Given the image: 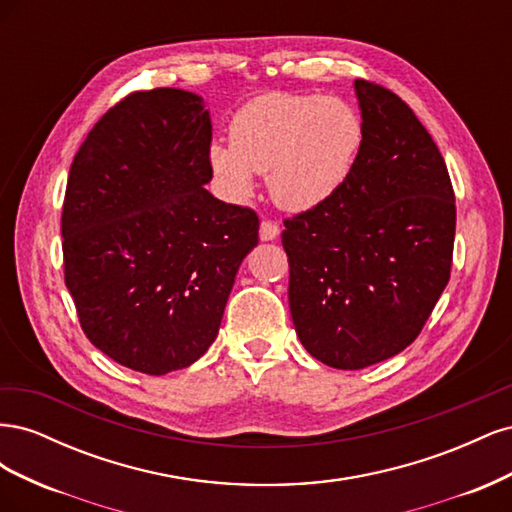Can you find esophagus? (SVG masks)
Here are the masks:
<instances>
[{
	"label": "esophagus",
	"instance_id": "34e87169",
	"mask_svg": "<svg viewBox=\"0 0 512 512\" xmlns=\"http://www.w3.org/2000/svg\"><path fill=\"white\" fill-rule=\"evenodd\" d=\"M277 237H280V226H277V222L262 220L260 222V239L262 241H273Z\"/></svg>",
	"mask_w": 512,
	"mask_h": 512
}]
</instances>
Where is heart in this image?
<instances>
[{
    "mask_svg": "<svg viewBox=\"0 0 512 512\" xmlns=\"http://www.w3.org/2000/svg\"><path fill=\"white\" fill-rule=\"evenodd\" d=\"M363 138V119L344 100L267 94L237 111L230 121V143H213L209 160L235 198L252 192L254 173H269L275 203L305 211L346 183Z\"/></svg>",
    "mask_w": 512,
    "mask_h": 512,
    "instance_id": "b5f03b06",
    "label": "heart"
}]
</instances>
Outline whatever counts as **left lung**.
<instances>
[{
	"label": "left lung",
	"mask_w": 512,
	"mask_h": 512,
	"mask_svg": "<svg viewBox=\"0 0 512 512\" xmlns=\"http://www.w3.org/2000/svg\"><path fill=\"white\" fill-rule=\"evenodd\" d=\"M354 89L365 138L350 177L282 232L294 329L335 369L414 342L451 277L457 220L442 153L412 108L378 83Z\"/></svg>",
	"instance_id": "left-lung-1"
}]
</instances>
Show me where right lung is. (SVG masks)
Returning <instances> with one entry per match:
<instances>
[{"label": "right lung", "instance_id": "right-lung-1", "mask_svg": "<svg viewBox=\"0 0 512 512\" xmlns=\"http://www.w3.org/2000/svg\"><path fill=\"white\" fill-rule=\"evenodd\" d=\"M211 119L181 89L134 91L76 151L61 211L64 277L87 339L162 376L218 337L258 215L205 190Z\"/></svg>", "mask_w": 512, "mask_h": 512}]
</instances>
